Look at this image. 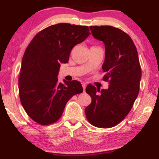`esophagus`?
<instances>
[{
	"label": "esophagus",
	"mask_w": 159,
	"mask_h": 159,
	"mask_svg": "<svg viewBox=\"0 0 159 159\" xmlns=\"http://www.w3.org/2000/svg\"><path fill=\"white\" fill-rule=\"evenodd\" d=\"M82 88H83V91L84 92V91H85V88H86V84L84 83H82Z\"/></svg>",
	"instance_id": "esophagus-1"
}]
</instances>
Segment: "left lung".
<instances>
[{
  "label": "left lung",
  "mask_w": 159,
  "mask_h": 159,
  "mask_svg": "<svg viewBox=\"0 0 159 159\" xmlns=\"http://www.w3.org/2000/svg\"><path fill=\"white\" fill-rule=\"evenodd\" d=\"M92 35L105 45V60L102 69L109 80L108 88L100 91L89 85L86 93L92 98L84 109L91 125L110 128L120 123L129 114L138 95L141 68L138 51L131 38L111 26L90 27Z\"/></svg>",
  "instance_id": "obj_1"
}]
</instances>
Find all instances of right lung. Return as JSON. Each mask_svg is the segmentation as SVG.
Returning a JSON list of instances; mask_svg holds the SVG:
<instances>
[{"label": "right lung", "mask_w": 159, "mask_h": 159, "mask_svg": "<svg viewBox=\"0 0 159 159\" xmlns=\"http://www.w3.org/2000/svg\"><path fill=\"white\" fill-rule=\"evenodd\" d=\"M90 34L88 26L61 23L50 26L34 36L24 54L19 92L24 109L43 125L56 122L67 101L83 91L77 80L58 81L61 64L69 61L71 49Z\"/></svg>", "instance_id": "add662e5"}]
</instances>
